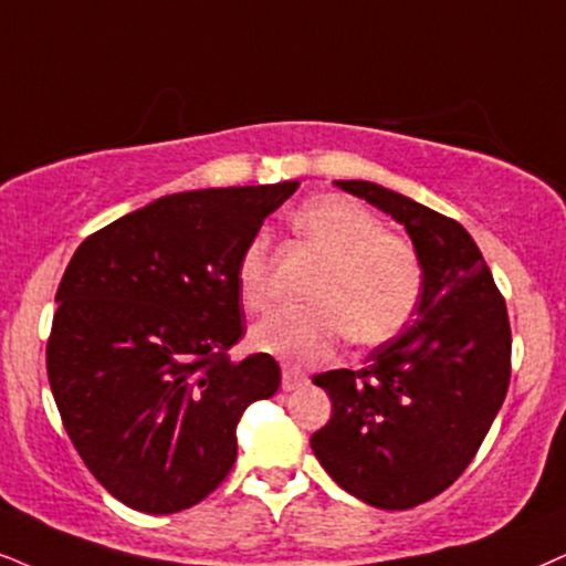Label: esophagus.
I'll list each match as a JSON object with an SVG mask.
<instances>
[{
	"instance_id": "obj_1",
	"label": "esophagus",
	"mask_w": 566,
	"mask_h": 566,
	"mask_svg": "<svg viewBox=\"0 0 566 566\" xmlns=\"http://www.w3.org/2000/svg\"><path fill=\"white\" fill-rule=\"evenodd\" d=\"M307 384V376L300 374V370H292V368H284L282 370V389L284 391H295L300 386Z\"/></svg>"
}]
</instances>
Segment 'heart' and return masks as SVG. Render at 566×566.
I'll return each instance as SVG.
<instances>
[{
	"mask_svg": "<svg viewBox=\"0 0 566 566\" xmlns=\"http://www.w3.org/2000/svg\"><path fill=\"white\" fill-rule=\"evenodd\" d=\"M292 227L321 255L307 307H279L255 321L248 345L292 366L326 360L349 334L357 345H381L402 328L423 292V266L410 242L381 232L368 209L345 196L300 206ZM269 240L255 234L238 259V295L245 307L269 300Z\"/></svg>",
	"mask_w": 566,
	"mask_h": 566,
	"instance_id": "obj_1",
	"label": "heart"
}]
</instances>
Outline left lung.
I'll return each instance as SVG.
<instances>
[{
  "instance_id": "obj_1",
  "label": "left lung",
  "mask_w": 566,
  "mask_h": 566,
  "mask_svg": "<svg viewBox=\"0 0 566 566\" xmlns=\"http://www.w3.org/2000/svg\"><path fill=\"white\" fill-rule=\"evenodd\" d=\"M334 185L405 227L423 292L402 334L378 345L360 370L313 378L332 399V420L311 447L355 499L412 510L449 489L489 433L510 386V316L462 224L384 185Z\"/></svg>"
}]
</instances>
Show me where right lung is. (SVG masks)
<instances>
[{"instance_id": "right-lung-1", "label": "right lung", "mask_w": 566, "mask_h": 566, "mask_svg": "<svg viewBox=\"0 0 566 566\" xmlns=\"http://www.w3.org/2000/svg\"><path fill=\"white\" fill-rule=\"evenodd\" d=\"M300 182L164 196L81 242L56 290L46 374L64 431L114 499L188 510L224 481L274 357L242 336L238 259Z\"/></svg>"}]
</instances>
